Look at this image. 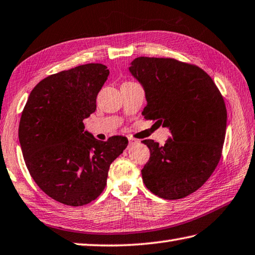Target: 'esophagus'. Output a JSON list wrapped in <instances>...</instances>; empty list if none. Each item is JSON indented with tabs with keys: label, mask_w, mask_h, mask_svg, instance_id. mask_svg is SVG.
I'll return each instance as SVG.
<instances>
[{
	"label": "esophagus",
	"mask_w": 255,
	"mask_h": 255,
	"mask_svg": "<svg viewBox=\"0 0 255 255\" xmlns=\"http://www.w3.org/2000/svg\"><path fill=\"white\" fill-rule=\"evenodd\" d=\"M128 145H134V144H137V140H135V138H133L131 136H128Z\"/></svg>",
	"instance_id": "esophagus-1"
}]
</instances>
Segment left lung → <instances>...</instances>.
I'll return each instance as SVG.
<instances>
[{
    "label": "left lung",
    "mask_w": 255,
    "mask_h": 255,
    "mask_svg": "<svg viewBox=\"0 0 255 255\" xmlns=\"http://www.w3.org/2000/svg\"><path fill=\"white\" fill-rule=\"evenodd\" d=\"M128 72L142 85V114L171 136L164 145L143 140L150 160L142 169L145 186L165 200L200 189L220 161L227 131V108L213 80L200 69L174 59L136 57Z\"/></svg>",
    "instance_id": "obj_1"
}]
</instances>
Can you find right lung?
Wrapping results in <instances>:
<instances>
[{"mask_svg":"<svg viewBox=\"0 0 255 255\" xmlns=\"http://www.w3.org/2000/svg\"><path fill=\"white\" fill-rule=\"evenodd\" d=\"M109 70L100 63L76 66L35 85L18 127L24 161L38 187L60 203L92 202L107 185L111 163L128 146L122 135L99 141L83 120L97 110Z\"/></svg>","mask_w":255,"mask_h":255,"instance_id":"obj_1","label":"right lung"}]
</instances>
